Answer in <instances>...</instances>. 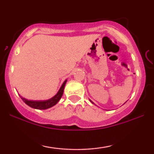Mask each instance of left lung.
Returning a JSON list of instances; mask_svg holds the SVG:
<instances>
[{"mask_svg": "<svg viewBox=\"0 0 154 154\" xmlns=\"http://www.w3.org/2000/svg\"><path fill=\"white\" fill-rule=\"evenodd\" d=\"M90 102H92V104H94V103H93V102H92V101H91V100H90Z\"/></svg>", "mask_w": 154, "mask_h": 154, "instance_id": "1", "label": "left lung"}]
</instances>
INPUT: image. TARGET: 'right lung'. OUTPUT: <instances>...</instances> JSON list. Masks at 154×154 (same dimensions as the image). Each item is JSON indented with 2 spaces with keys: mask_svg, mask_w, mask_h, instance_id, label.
<instances>
[{
  "mask_svg": "<svg viewBox=\"0 0 154 154\" xmlns=\"http://www.w3.org/2000/svg\"><path fill=\"white\" fill-rule=\"evenodd\" d=\"M67 80H66L63 84L61 86L60 90H59L57 93L54 95L53 97L48 100H43V101H33V100H28L26 99L23 98L22 96L20 97L22 100L24 101L25 104H26L28 106H29L31 108L35 109H40V110H43V109H49L50 107L53 106L57 103L60 100L62 97L63 92H64V86L66 85Z\"/></svg>",
  "mask_w": 154,
  "mask_h": 154,
  "instance_id": "add662e5",
  "label": "right lung"
}]
</instances>
